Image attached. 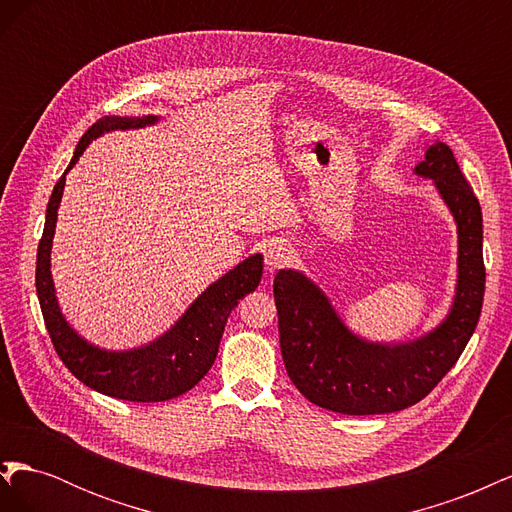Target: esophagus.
Here are the masks:
<instances>
[{
	"instance_id": "esophagus-1",
	"label": "esophagus",
	"mask_w": 512,
	"mask_h": 512,
	"mask_svg": "<svg viewBox=\"0 0 512 512\" xmlns=\"http://www.w3.org/2000/svg\"><path fill=\"white\" fill-rule=\"evenodd\" d=\"M265 265L269 271H275V269H282L286 265H290L292 258H294V252L292 247L284 241V239H271L265 243Z\"/></svg>"
}]
</instances>
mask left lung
<instances>
[{
	"label": "left lung",
	"mask_w": 512,
	"mask_h": 512,
	"mask_svg": "<svg viewBox=\"0 0 512 512\" xmlns=\"http://www.w3.org/2000/svg\"><path fill=\"white\" fill-rule=\"evenodd\" d=\"M414 175L431 179L457 224V286L436 329L401 344L352 333L329 297L301 271L275 275L280 348L292 384L312 404L339 414H386L427 397L457 363L485 297L483 213L451 147L433 143Z\"/></svg>",
	"instance_id": "left-lung-1"
}]
</instances>
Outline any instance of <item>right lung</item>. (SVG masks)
Masks as SVG:
<instances>
[{
    "mask_svg": "<svg viewBox=\"0 0 512 512\" xmlns=\"http://www.w3.org/2000/svg\"><path fill=\"white\" fill-rule=\"evenodd\" d=\"M160 117H102L91 126L76 145L74 156L53 188L46 207L44 232L38 245L36 290L44 316L46 331L51 335L55 352L64 365L89 389L126 401H166L188 393L207 376L215 356L226 320L237 303L258 288L262 277V256L245 258L235 269L213 282L200 297L185 309V314L164 335L153 342L130 350H106L89 344L76 333L61 314L51 275V247L55 237L57 209L64 196L68 170L79 162L83 151L94 138L113 130H136L158 123Z\"/></svg>",
    "mask_w": 512,
    "mask_h": 512,
    "instance_id": "right-lung-1",
    "label": "right lung"
}]
</instances>
